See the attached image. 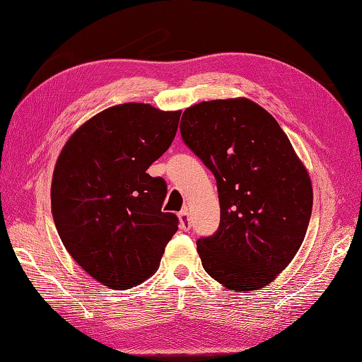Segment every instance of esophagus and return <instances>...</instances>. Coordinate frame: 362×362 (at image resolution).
Here are the masks:
<instances>
[{
  "label": "esophagus",
  "mask_w": 362,
  "mask_h": 362,
  "mask_svg": "<svg viewBox=\"0 0 362 362\" xmlns=\"http://www.w3.org/2000/svg\"><path fill=\"white\" fill-rule=\"evenodd\" d=\"M178 217H180V228L181 229H184V231H189L190 229V217H189V211L187 210H182L180 214H178Z\"/></svg>",
  "instance_id": "obj_1"
}]
</instances>
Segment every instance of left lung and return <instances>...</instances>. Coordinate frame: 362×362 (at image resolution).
<instances>
[{"instance_id": "1", "label": "left lung", "mask_w": 362, "mask_h": 362, "mask_svg": "<svg viewBox=\"0 0 362 362\" xmlns=\"http://www.w3.org/2000/svg\"><path fill=\"white\" fill-rule=\"evenodd\" d=\"M180 129L217 181L221 225L196 243L205 272L237 293L266 287L305 238L308 170L276 119L247 98L185 108Z\"/></svg>"}]
</instances>
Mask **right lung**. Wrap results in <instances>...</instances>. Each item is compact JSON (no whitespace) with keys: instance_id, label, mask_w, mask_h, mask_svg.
<instances>
[{"instance_id":"right-lung-1","label":"right lung","mask_w":362,"mask_h":362,"mask_svg":"<svg viewBox=\"0 0 362 362\" xmlns=\"http://www.w3.org/2000/svg\"><path fill=\"white\" fill-rule=\"evenodd\" d=\"M181 110L127 103L95 115L68 139L51 184L57 233L71 257L113 290L157 272L178 217L163 213L168 187L148 168L169 149Z\"/></svg>"}]
</instances>
